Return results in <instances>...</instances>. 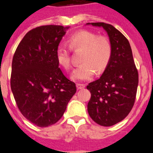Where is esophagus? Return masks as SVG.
<instances>
[{
  "label": "esophagus",
  "instance_id": "obj_1",
  "mask_svg": "<svg viewBox=\"0 0 153 153\" xmlns=\"http://www.w3.org/2000/svg\"><path fill=\"white\" fill-rule=\"evenodd\" d=\"M77 86V88L78 89V90H80V89H83L85 88V85H83V84H77L76 85Z\"/></svg>",
  "mask_w": 153,
  "mask_h": 153
}]
</instances>
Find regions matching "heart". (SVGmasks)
<instances>
[{
	"instance_id": "obj_1",
	"label": "heart",
	"mask_w": 153,
	"mask_h": 153,
	"mask_svg": "<svg viewBox=\"0 0 153 153\" xmlns=\"http://www.w3.org/2000/svg\"><path fill=\"white\" fill-rule=\"evenodd\" d=\"M70 49H83L80 62L71 75L75 81H87L94 76L95 71L102 73L109 65L112 56L111 42L106 37L97 36L94 33L81 30L69 37L68 40ZM57 62L65 69L71 66L70 53L65 46L60 45L56 52Z\"/></svg>"
}]
</instances>
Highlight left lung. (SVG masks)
Segmentation results:
<instances>
[{"label":"left lung","mask_w":153,"mask_h":153,"mask_svg":"<svg viewBox=\"0 0 153 153\" xmlns=\"http://www.w3.org/2000/svg\"><path fill=\"white\" fill-rule=\"evenodd\" d=\"M102 27L107 32L112 48L109 65L100 78L87 86L91 92L88 112L95 123L111 126L123 120L134 104L139 77L130 42L111 24L88 23Z\"/></svg>","instance_id":"8db88e82"}]
</instances>
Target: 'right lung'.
Returning a JSON list of instances; mask_svg holds the SVG:
<instances>
[{
	"label": "right lung",
	"mask_w": 153,
	"mask_h": 153,
	"mask_svg": "<svg viewBox=\"0 0 153 153\" xmlns=\"http://www.w3.org/2000/svg\"><path fill=\"white\" fill-rule=\"evenodd\" d=\"M68 27L47 25L29 31L12 61L10 87L16 105L29 121L46 127L59 120L76 86L63 75L56 52Z\"/></svg>",
	"instance_id": "add662e5"
}]
</instances>
